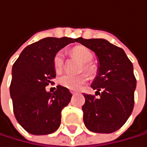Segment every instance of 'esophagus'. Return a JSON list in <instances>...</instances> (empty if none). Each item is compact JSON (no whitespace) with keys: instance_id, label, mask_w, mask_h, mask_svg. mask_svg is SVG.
<instances>
[{"instance_id":"1","label":"esophagus","mask_w":147,"mask_h":147,"mask_svg":"<svg viewBox=\"0 0 147 147\" xmlns=\"http://www.w3.org/2000/svg\"><path fill=\"white\" fill-rule=\"evenodd\" d=\"M71 94H75V92H74V91H71Z\"/></svg>"}]
</instances>
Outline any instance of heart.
Listing matches in <instances>:
<instances>
[{
  "label": "heart",
  "instance_id": "heart-1",
  "mask_svg": "<svg viewBox=\"0 0 147 147\" xmlns=\"http://www.w3.org/2000/svg\"><path fill=\"white\" fill-rule=\"evenodd\" d=\"M72 54L79 59L83 64V69L88 72L89 74H93L96 71L95 65L91 63L93 59L92 52L83 46H77L72 50ZM65 65V55L62 52L56 53L53 59V65L56 72H61L64 68ZM88 80V76L85 74H80L77 76L71 74H63L59 78V83L64 87L73 91H78L82 88L85 84H87Z\"/></svg>",
  "mask_w": 147,
  "mask_h": 147
}]
</instances>
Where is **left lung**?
Masks as SVG:
<instances>
[{"label":"left lung","mask_w":147,"mask_h":147,"mask_svg":"<svg viewBox=\"0 0 147 147\" xmlns=\"http://www.w3.org/2000/svg\"><path fill=\"white\" fill-rule=\"evenodd\" d=\"M76 42L93 51L98 59L97 74L91 88L96 89L100 97L84 94V123L93 132H114L123 125L133 109L137 82L132 63L123 49L106 39L79 38Z\"/></svg>","instance_id":"1"}]
</instances>
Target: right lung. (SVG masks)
Returning a JSON list of instances; mask_svg holds the SVG:
<instances>
[{
    "instance_id": "right-lung-1",
    "label": "right lung",
    "mask_w": 147,
    "mask_h": 147,
    "mask_svg": "<svg viewBox=\"0 0 147 147\" xmlns=\"http://www.w3.org/2000/svg\"><path fill=\"white\" fill-rule=\"evenodd\" d=\"M76 39L45 38L21 53L12 67L10 96L17 122L33 135H46L58 130L61 111L71 101L68 88L58 86L54 93L45 87L56 77L53 59L59 50Z\"/></svg>"
}]
</instances>
